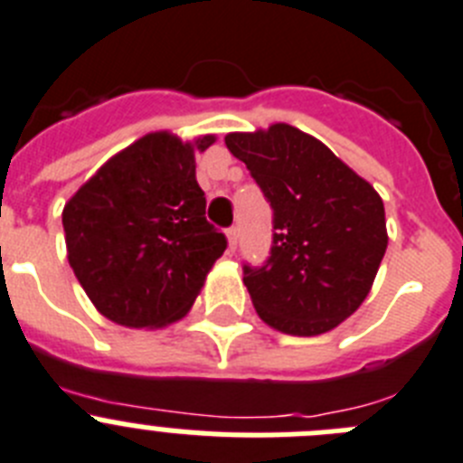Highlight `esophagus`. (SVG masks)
<instances>
[{
	"label": "esophagus",
	"instance_id": "34e87169",
	"mask_svg": "<svg viewBox=\"0 0 463 463\" xmlns=\"http://www.w3.org/2000/svg\"><path fill=\"white\" fill-rule=\"evenodd\" d=\"M226 237H228V247H231V251H235L237 240H240V228L231 226V228H228V231H226Z\"/></svg>",
	"mask_w": 463,
	"mask_h": 463
}]
</instances>
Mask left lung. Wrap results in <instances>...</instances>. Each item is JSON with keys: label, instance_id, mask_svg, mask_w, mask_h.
I'll return each instance as SVG.
<instances>
[{"label": "left lung", "instance_id": "left-lung-1", "mask_svg": "<svg viewBox=\"0 0 463 463\" xmlns=\"http://www.w3.org/2000/svg\"><path fill=\"white\" fill-rule=\"evenodd\" d=\"M272 207V249L244 286L269 327L295 336L335 330L372 290L387 249L385 207L330 147L290 124L228 133Z\"/></svg>", "mask_w": 463, "mask_h": 463}]
</instances>
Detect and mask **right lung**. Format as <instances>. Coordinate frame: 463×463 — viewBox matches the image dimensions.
I'll return each instance as SVG.
<instances>
[{
	"label": "right lung",
	"mask_w": 463,
	"mask_h": 463,
	"mask_svg": "<svg viewBox=\"0 0 463 463\" xmlns=\"http://www.w3.org/2000/svg\"><path fill=\"white\" fill-rule=\"evenodd\" d=\"M214 136L182 143L147 133L85 182L61 212L69 265L91 304L124 327L184 318L226 235L205 219L195 152Z\"/></svg>",
	"instance_id": "add662e5"
}]
</instances>
